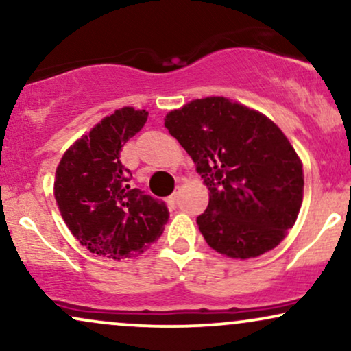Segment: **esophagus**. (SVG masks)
I'll use <instances>...</instances> for the list:
<instances>
[{"instance_id": "esophagus-1", "label": "esophagus", "mask_w": 351, "mask_h": 351, "mask_svg": "<svg viewBox=\"0 0 351 351\" xmlns=\"http://www.w3.org/2000/svg\"><path fill=\"white\" fill-rule=\"evenodd\" d=\"M178 196H180V186L176 188V189H175V193H173V195L170 196V198H168V204H170V206L175 208L176 201H178Z\"/></svg>"}]
</instances>
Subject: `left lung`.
<instances>
[{"label":"left lung","instance_id":"left-lung-1","mask_svg":"<svg viewBox=\"0 0 351 351\" xmlns=\"http://www.w3.org/2000/svg\"><path fill=\"white\" fill-rule=\"evenodd\" d=\"M165 127L209 191L206 211L196 219L209 247L251 259L279 245L304 198L302 162L284 132L226 97L191 100L167 114Z\"/></svg>","mask_w":351,"mask_h":351}]
</instances>
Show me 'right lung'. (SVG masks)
<instances>
[{
	"mask_svg": "<svg viewBox=\"0 0 351 351\" xmlns=\"http://www.w3.org/2000/svg\"><path fill=\"white\" fill-rule=\"evenodd\" d=\"M147 110L122 107L67 148L58 165L54 198L72 236L92 254L120 261L162 236L168 209L138 188L120 163L122 147L147 122Z\"/></svg>",
	"mask_w": 351,
	"mask_h": 351,
	"instance_id": "right-lung-1",
	"label": "right lung"
}]
</instances>
